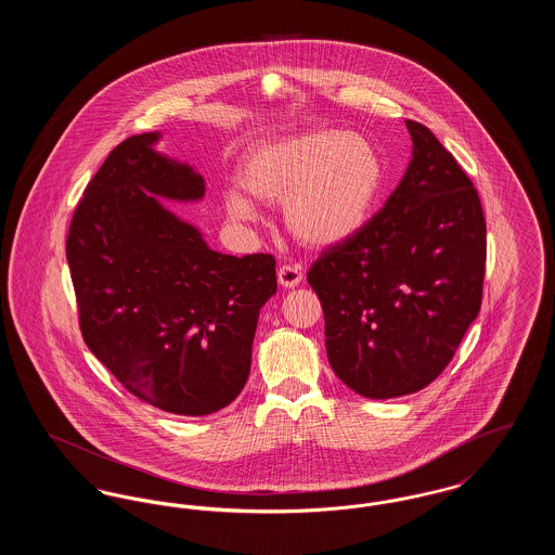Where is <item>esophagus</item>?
Instances as JSON below:
<instances>
[{
	"instance_id": "esophagus-1",
	"label": "esophagus",
	"mask_w": 555,
	"mask_h": 555,
	"mask_svg": "<svg viewBox=\"0 0 555 555\" xmlns=\"http://www.w3.org/2000/svg\"><path fill=\"white\" fill-rule=\"evenodd\" d=\"M279 283L283 287H295L301 283V266L283 264L279 268Z\"/></svg>"
}]
</instances>
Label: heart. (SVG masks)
<instances>
[{
  "label": "heart",
  "instance_id": "b5f03b06",
  "mask_svg": "<svg viewBox=\"0 0 555 555\" xmlns=\"http://www.w3.org/2000/svg\"><path fill=\"white\" fill-rule=\"evenodd\" d=\"M238 181L254 199L283 204L285 229L297 241L331 247L369 222L385 185V166L366 137L317 129L251 147ZM245 193H224V208L238 222L258 216Z\"/></svg>",
  "mask_w": 555,
  "mask_h": 555
}]
</instances>
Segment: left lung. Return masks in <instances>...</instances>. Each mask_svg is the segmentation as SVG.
<instances>
[{"mask_svg":"<svg viewBox=\"0 0 555 555\" xmlns=\"http://www.w3.org/2000/svg\"><path fill=\"white\" fill-rule=\"evenodd\" d=\"M405 127L414 152L401 183L308 272L324 312L328 362L370 399L433 383L482 301L487 224L475 185L424 125Z\"/></svg>","mask_w":555,"mask_h":555,"instance_id":"1","label":"left lung"}]
</instances>
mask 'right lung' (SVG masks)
Returning a JSON list of instances; mask_svg holds the SVG:
<instances>
[{"label":"right lung","instance_id":"right-lung-1","mask_svg":"<svg viewBox=\"0 0 555 555\" xmlns=\"http://www.w3.org/2000/svg\"><path fill=\"white\" fill-rule=\"evenodd\" d=\"M125 139L85 186L66 260L80 335L118 383L164 412L206 416L245 387L260 308L276 291L270 254L227 256L156 195L199 199L204 179Z\"/></svg>","mask_w":555,"mask_h":555}]
</instances>
